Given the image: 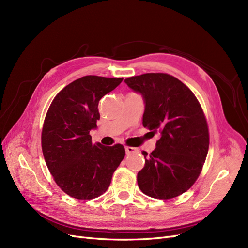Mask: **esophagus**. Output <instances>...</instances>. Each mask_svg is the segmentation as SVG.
<instances>
[{
	"mask_svg": "<svg viewBox=\"0 0 248 248\" xmlns=\"http://www.w3.org/2000/svg\"><path fill=\"white\" fill-rule=\"evenodd\" d=\"M125 151H126L127 155H129V154H132V153H137L138 149L133 148V147H125Z\"/></svg>",
	"mask_w": 248,
	"mask_h": 248,
	"instance_id": "obj_1",
	"label": "esophagus"
}]
</instances>
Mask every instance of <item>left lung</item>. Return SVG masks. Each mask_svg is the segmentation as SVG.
<instances>
[{
    "instance_id": "8db88e82",
    "label": "left lung",
    "mask_w": 248,
    "mask_h": 248,
    "mask_svg": "<svg viewBox=\"0 0 248 248\" xmlns=\"http://www.w3.org/2000/svg\"><path fill=\"white\" fill-rule=\"evenodd\" d=\"M125 84L142 96V125L153 136L156 148L138 174L140 189L147 196L168 200L188 190L197 181L209 149V131L197 97L181 80L167 73H145Z\"/></svg>"
}]
</instances>
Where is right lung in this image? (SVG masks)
<instances>
[{
    "instance_id": "right-lung-1",
    "label": "right lung",
    "mask_w": 248,
    "mask_h": 248,
    "mask_svg": "<svg viewBox=\"0 0 248 248\" xmlns=\"http://www.w3.org/2000/svg\"><path fill=\"white\" fill-rule=\"evenodd\" d=\"M122 78L82 77L66 86L52 100L44 120L41 145L46 166L65 193L91 200L108 188L125 156L122 145L92 142L99 100L116 89Z\"/></svg>"
}]
</instances>
